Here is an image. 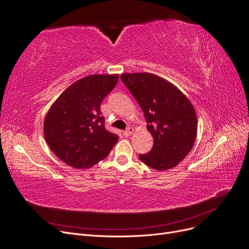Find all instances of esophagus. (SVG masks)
Masks as SVG:
<instances>
[{
    "instance_id": "esophagus-1",
    "label": "esophagus",
    "mask_w": 249,
    "mask_h": 249,
    "mask_svg": "<svg viewBox=\"0 0 249 249\" xmlns=\"http://www.w3.org/2000/svg\"><path fill=\"white\" fill-rule=\"evenodd\" d=\"M132 133H133V130L131 129V127H129V129H126V130L124 132V136L129 137V136H131Z\"/></svg>"
}]
</instances>
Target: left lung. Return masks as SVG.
Masks as SVG:
<instances>
[{
	"instance_id": "obj_1",
	"label": "left lung",
	"mask_w": 249,
	"mask_h": 249,
	"mask_svg": "<svg viewBox=\"0 0 249 249\" xmlns=\"http://www.w3.org/2000/svg\"><path fill=\"white\" fill-rule=\"evenodd\" d=\"M120 79L144 113L154 138L153 148L139 159L156 170L176 167L196 138L197 117L192 104L178 88L154 73H123Z\"/></svg>"
}]
</instances>
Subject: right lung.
<instances>
[{
  "mask_svg": "<svg viewBox=\"0 0 249 249\" xmlns=\"http://www.w3.org/2000/svg\"><path fill=\"white\" fill-rule=\"evenodd\" d=\"M118 74H91L65 89L47 113L43 134L60 160L90 168L104 160L118 136L106 130L101 103L117 84Z\"/></svg>",
  "mask_w": 249,
  "mask_h": 249,
  "instance_id": "right-lung-1",
  "label": "right lung"
}]
</instances>
